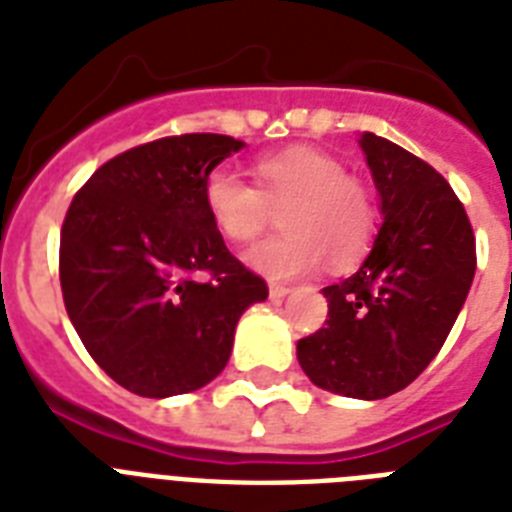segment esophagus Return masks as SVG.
I'll use <instances>...</instances> for the list:
<instances>
[{
  "instance_id": "esophagus-1",
  "label": "esophagus",
  "mask_w": 512,
  "mask_h": 512,
  "mask_svg": "<svg viewBox=\"0 0 512 512\" xmlns=\"http://www.w3.org/2000/svg\"><path fill=\"white\" fill-rule=\"evenodd\" d=\"M268 292H271L273 300H279V297L287 295L289 287H287V284H276V281H271V284H268Z\"/></svg>"
}]
</instances>
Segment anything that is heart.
<instances>
[{
    "mask_svg": "<svg viewBox=\"0 0 512 512\" xmlns=\"http://www.w3.org/2000/svg\"><path fill=\"white\" fill-rule=\"evenodd\" d=\"M255 185L217 167L204 180V209L231 244H249L281 212L284 233L249 249L247 263L271 279L329 268L348 271L369 252L377 231L372 191L324 151L289 148L252 164Z\"/></svg>",
    "mask_w": 512,
    "mask_h": 512,
    "instance_id": "heart-1",
    "label": "heart"
}]
</instances>
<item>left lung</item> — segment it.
I'll use <instances>...</instances> for the list:
<instances>
[{
	"label": "left lung",
	"mask_w": 512,
	"mask_h": 512,
	"mask_svg": "<svg viewBox=\"0 0 512 512\" xmlns=\"http://www.w3.org/2000/svg\"><path fill=\"white\" fill-rule=\"evenodd\" d=\"M361 148L385 220L364 265L324 289L327 327L297 342V358L313 385L374 401L404 390L438 356L473 284L476 236L428 162L372 132Z\"/></svg>",
	"instance_id": "8db88e82"
}]
</instances>
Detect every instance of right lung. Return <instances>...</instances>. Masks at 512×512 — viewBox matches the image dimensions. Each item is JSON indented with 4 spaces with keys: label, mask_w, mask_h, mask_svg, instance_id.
Masks as SVG:
<instances>
[{
    "label": "right lung",
    "mask_w": 512,
    "mask_h": 512,
    "mask_svg": "<svg viewBox=\"0 0 512 512\" xmlns=\"http://www.w3.org/2000/svg\"><path fill=\"white\" fill-rule=\"evenodd\" d=\"M241 140L188 132L108 159L60 228V289L95 364L146 398L191 393L228 364L236 321L268 284L228 252L204 180Z\"/></svg>",
    "instance_id": "right-lung-1"
}]
</instances>
